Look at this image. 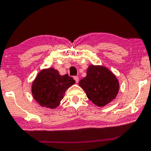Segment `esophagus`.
Here are the masks:
<instances>
[{
	"label": "esophagus",
	"instance_id": "esophagus-1",
	"mask_svg": "<svg viewBox=\"0 0 151 151\" xmlns=\"http://www.w3.org/2000/svg\"><path fill=\"white\" fill-rule=\"evenodd\" d=\"M73 78H74V80H75L76 83H78V81H79V78L78 77V76H74Z\"/></svg>",
	"mask_w": 151,
	"mask_h": 151
}]
</instances>
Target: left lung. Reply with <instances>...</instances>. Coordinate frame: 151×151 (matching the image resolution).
Wrapping results in <instances>:
<instances>
[{"instance_id": "8db88e82", "label": "left lung", "mask_w": 151, "mask_h": 151, "mask_svg": "<svg viewBox=\"0 0 151 151\" xmlns=\"http://www.w3.org/2000/svg\"><path fill=\"white\" fill-rule=\"evenodd\" d=\"M90 101L98 107H103L116 98L120 88L116 75L107 67L91 64L86 76L79 81Z\"/></svg>"}]
</instances>
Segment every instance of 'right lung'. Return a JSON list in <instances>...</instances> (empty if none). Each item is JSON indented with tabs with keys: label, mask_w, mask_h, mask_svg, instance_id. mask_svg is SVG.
I'll list each match as a JSON object with an SVG mask.
<instances>
[{
	"label": "right lung",
	"mask_w": 151,
	"mask_h": 151,
	"mask_svg": "<svg viewBox=\"0 0 151 151\" xmlns=\"http://www.w3.org/2000/svg\"><path fill=\"white\" fill-rule=\"evenodd\" d=\"M76 83L68 74L61 76L54 68L38 73L31 85V93L40 106L55 109L60 104L65 91Z\"/></svg>",
	"instance_id": "1"
}]
</instances>
